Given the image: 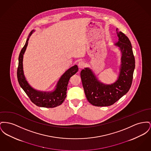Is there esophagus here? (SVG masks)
<instances>
[{
  "label": "esophagus",
  "mask_w": 151,
  "mask_h": 151,
  "mask_svg": "<svg viewBox=\"0 0 151 151\" xmlns=\"http://www.w3.org/2000/svg\"><path fill=\"white\" fill-rule=\"evenodd\" d=\"M85 65H86V64L84 63L83 62H80L78 64V67H79V69L83 68L85 67Z\"/></svg>",
  "instance_id": "34e87169"
}]
</instances>
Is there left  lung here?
Wrapping results in <instances>:
<instances>
[{
  "label": "left lung",
  "mask_w": 151,
  "mask_h": 151,
  "mask_svg": "<svg viewBox=\"0 0 151 151\" xmlns=\"http://www.w3.org/2000/svg\"><path fill=\"white\" fill-rule=\"evenodd\" d=\"M119 41L115 44L122 53L121 65L117 80L111 84L98 80L93 72L85 68L80 72L84 92L89 102L97 106H109L125 95L132 85L135 60L128 37L116 29Z\"/></svg>",
  "instance_id": "left-lung-1"
}]
</instances>
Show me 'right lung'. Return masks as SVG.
<instances>
[{"label": "right lung", "instance_id": "add662e5", "mask_svg": "<svg viewBox=\"0 0 151 151\" xmlns=\"http://www.w3.org/2000/svg\"><path fill=\"white\" fill-rule=\"evenodd\" d=\"M35 32L33 29L29 33L25 45L22 49L19 56V64L17 77L20 86L24 90L31 101L36 106L45 108H54L62 104L67 96V89L68 81L71 76L78 71V65H75L65 71L58 81L56 88L52 92H42L32 88L28 83L24 75L23 68V55L26 51L28 42L32 34Z\"/></svg>", "mask_w": 151, "mask_h": 151}]
</instances>
